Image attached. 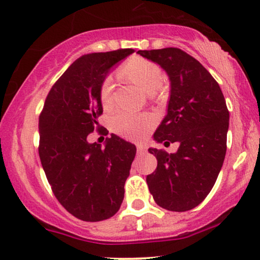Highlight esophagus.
I'll list each match as a JSON object with an SVG mask.
<instances>
[{"instance_id": "esophagus-1", "label": "esophagus", "mask_w": 260, "mask_h": 260, "mask_svg": "<svg viewBox=\"0 0 260 260\" xmlns=\"http://www.w3.org/2000/svg\"><path fill=\"white\" fill-rule=\"evenodd\" d=\"M148 151V145L145 143H138L137 144V152L138 154H145Z\"/></svg>"}]
</instances>
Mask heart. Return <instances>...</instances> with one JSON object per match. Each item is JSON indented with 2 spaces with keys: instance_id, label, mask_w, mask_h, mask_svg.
Masks as SVG:
<instances>
[{
  "instance_id": "obj_1",
  "label": "heart",
  "mask_w": 260,
  "mask_h": 260,
  "mask_svg": "<svg viewBox=\"0 0 260 260\" xmlns=\"http://www.w3.org/2000/svg\"><path fill=\"white\" fill-rule=\"evenodd\" d=\"M120 74L149 94L155 93L163 81L161 70L155 63L142 59L127 63ZM112 92L113 80L111 77H108L103 81L101 87V99L105 108L111 106ZM151 126L152 118L148 115H134L120 111L111 118L112 130L127 140H141L147 135Z\"/></svg>"
}]
</instances>
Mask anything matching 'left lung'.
I'll return each mask as SVG.
<instances>
[{"mask_svg": "<svg viewBox=\"0 0 260 260\" xmlns=\"http://www.w3.org/2000/svg\"><path fill=\"white\" fill-rule=\"evenodd\" d=\"M157 63L170 81L167 116L154 134L156 143L180 144L175 154L150 148L157 158L147 176L149 190L159 207L189 211L200 205L214 186L226 155L230 112L211 73L179 48L138 51Z\"/></svg>", "mask_w": 260, "mask_h": 260, "instance_id": "obj_1", "label": "left lung"}]
</instances>
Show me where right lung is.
Listing matches in <instances>:
<instances>
[{
  "label": "right lung",
  "instance_id": "obj_1",
  "mask_svg": "<svg viewBox=\"0 0 260 260\" xmlns=\"http://www.w3.org/2000/svg\"><path fill=\"white\" fill-rule=\"evenodd\" d=\"M130 48L78 58L53 85L39 117L42 168L60 204L84 221L115 215L124 199L136 147L116 135L102 144L87 136L103 113L101 87Z\"/></svg>",
  "mask_w": 260,
  "mask_h": 260
}]
</instances>
